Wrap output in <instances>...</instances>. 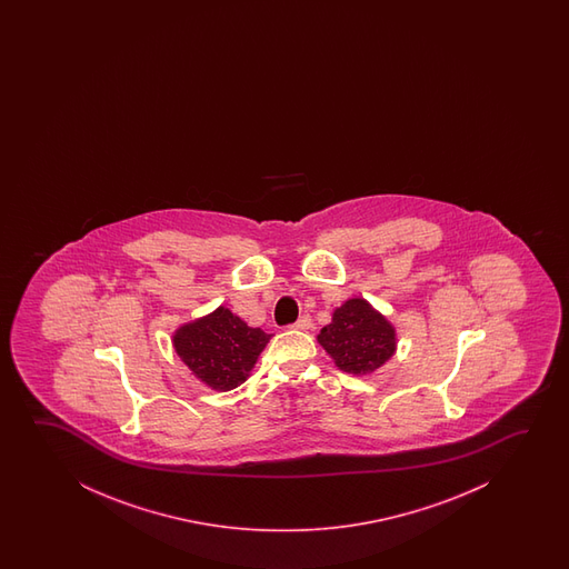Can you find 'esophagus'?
<instances>
[{
    "label": "esophagus",
    "instance_id": "1",
    "mask_svg": "<svg viewBox=\"0 0 569 569\" xmlns=\"http://www.w3.org/2000/svg\"><path fill=\"white\" fill-rule=\"evenodd\" d=\"M311 319H309L307 315H303L301 319L297 320V322H293V325H291V328H296V330H309V328H311Z\"/></svg>",
    "mask_w": 569,
    "mask_h": 569
}]
</instances>
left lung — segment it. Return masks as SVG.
Segmentation results:
<instances>
[{
  "label": "left lung",
  "mask_w": 569,
  "mask_h": 569,
  "mask_svg": "<svg viewBox=\"0 0 569 569\" xmlns=\"http://www.w3.org/2000/svg\"><path fill=\"white\" fill-rule=\"evenodd\" d=\"M317 340L336 367L351 375L373 373L397 351V330L361 297L338 307Z\"/></svg>",
  "instance_id": "8db88e82"
}]
</instances>
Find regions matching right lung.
Segmentation results:
<instances>
[{
	"mask_svg": "<svg viewBox=\"0 0 569 569\" xmlns=\"http://www.w3.org/2000/svg\"><path fill=\"white\" fill-rule=\"evenodd\" d=\"M270 338L272 335L249 327L221 305L202 319L177 328L172 346L196 379L210 389L227 392L249 379Z\"/></svg>",
	"mask_w": 569,
	"mask_h": 569,
	"instance_id": "right-lung-1",
	"label": "right lung"
}]
</instances>
